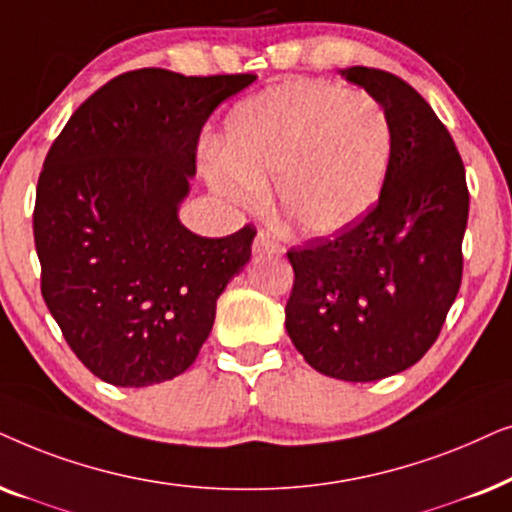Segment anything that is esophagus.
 Masks as SVG:
<instances>
[{"instance_id":"34e87169","label":"esophagus","mask_w":512,"mask_h":512,"mask_svg":"<svg viewBox=\"0 0 512 512\" xmlns=\"http://www.w3.org/2000/svg\"><path fill=\"white\" fill-rule=\"evenodd\" d=\"M252 250H255L257 255H281L283 245L278 243L267 229H260L257 231L255 241H252Z\"/></svg>"}]
</instances>
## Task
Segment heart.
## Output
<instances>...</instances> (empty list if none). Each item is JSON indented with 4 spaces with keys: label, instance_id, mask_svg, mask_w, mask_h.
<instances>
[{
    "label": "heart",
    "instance_id": "obj_1",
    "mask_svg": "<svg viewBox=\"0 0 512 512\" xmlns=\"http://www.w3.org/2000/svg\"><path fill=\"white\" fill-rule=\"evenodd\" d=\"M391 147V121L374 95L288 79L231 109L222 161L210 163L208 177L236 203L257 201L274 182L285 227L332 236L363 220L379 199Z\"/></svg>",
    "mask_w": 512,
    "mask_h": 512
}]
</instances>
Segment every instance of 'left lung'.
Listing matches in <instances>:
<instances>
[{
  "instance_id": "left-lung-1",
  "label": "left lung",
  "mask_w": 512,
  "mask_h": 512,
  "mask_svg": "<svg viewBox=\"0 0 512 512\" xmlns=\"http://www.w3.org/2000/svg\"><path fill=\"white\" fill-rule=\"evenodd\" d=\"M386 109L391 163L379 201L335 238L290 248L285 330L325 377L377 381L438 339L463 276L466 170L445 124L414 88L374 67L342 70Z\"/></svg>"
}]
</instances>
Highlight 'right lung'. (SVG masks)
Segmentation results:
<instances>
[{
	"label": "right lung",
	"instance_id": "obj_1",
	"mask_svg": "<svg viewBox=\"0 0 512 512\" xmlns=\"http://www.w3.org/2000/svg\"><path fill=\"white\" fill-rule=\"evenodd\" d=\"M255 74H119L72 114L37 182L42 297L81 363L112 386H152L194 363L257 229L196 236L177 206L217 105Z\"/></svg>",
	"mask_w": 512,
	"mask_h": 512
}]
</instances>
